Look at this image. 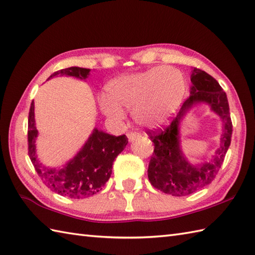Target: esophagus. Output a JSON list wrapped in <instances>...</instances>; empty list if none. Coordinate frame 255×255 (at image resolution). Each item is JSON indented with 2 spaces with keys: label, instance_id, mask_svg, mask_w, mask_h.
<instances>
[{
  "label": "esophagus",
  "instance_id": "esophagus-1",
  "mask_svg": "<svg viewBox=\"0 0 255 255\" xmlns=\"http://www.w3.org/2000/svg\"><path fill=\"white\" fill-rule=\"evenodd\" d=\"M127 137H128V140L130 142H132V141H134V140L136 139H139L140 138V134L138 133V132H128L127 133Z\"/></svg>",
  "mask_w": 255,
  "mask_h": 255
}]
</instances>
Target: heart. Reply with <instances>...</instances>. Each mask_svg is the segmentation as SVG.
I'll return each instance as SVG.
<instances>
[{"label": "heart", "mask_w": 255, "mask_h": 255, "mask_svg": "<svg viewBox=\"0 0 255 255\" xmlns=\"http://www.w3.org/2000/svg\"><path fill=\"white\" fill-rule=\"evenodd\" d=\"M185 90V79L178 70L154 67L111 80L105 86L106 96L101 97L100 107L113 121H122L123 108H132L134 122L152 128L171 117L182 102Z\"/></svg>", "instance_id": "heart-1"}]
</instances>
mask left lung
Returning <instances> with one entry per match:
<instances>
[{
    "label": "left lung",
    "instance_id": "1",
    "mask_svg": "<svg viewBox=\"0 0 255 255\" xmlns=\"http://www.w3.org/2000/svg\"><path fill=\"white\" fill-rule=\"evenodd\" d=\"M191 81L189 97L169 126L147 131L154 144L148 167L149 181L153 187L172 196H186L213 182L231 142L232 123L228 99L223 88L211 75L197 68L193 69ZM197 104H207L218 114L223 123V133L220 148L212 160L194 166L189 163L180 150L179 124L189 110Z\"/></svg>",
    "mask_w": 255,
    "mask_h": 255
}]
</instances>
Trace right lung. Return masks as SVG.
I'll use <instances>...</instances> for the list:
<instances>
[{"label": "right lung", "instance_id": "1", "mask_svg": "<svg viewBox=\"0 0 255 255\" xmlns=\"http://www.w3.org/2000/svg\"><path fill=\"white\" fill-rule=\"evenodd\" d=\"M90 69L71 67L59 70L51 74L68 75L80 80L89 78ZM34 101L30 104L28 115V155L38 175L45 185L61 196L69 198H85L100 192L111 177L114 160L126 147L128 138L112 136L94 128L88 141L74 158L62 167H47L41 163L36 153V138L38 130L35 123Z\"/></svg>", "mask_w": 255, "mask_h": 255}]
</instances>
